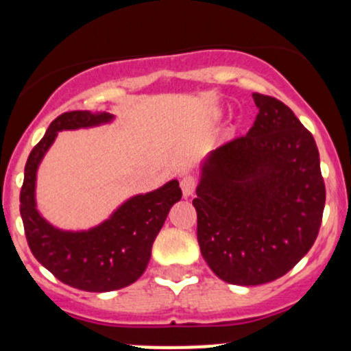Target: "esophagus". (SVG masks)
<instances>
[{"instance_id":"34e87169","label":"esophagus","mask_w":351,"mask_h":351,"mask_svg":"<svg viewBox=\"0 0 351 351\" xmlns=\"http://www.w3.org/2000/svg\"><path fill=\"white\" fill-rule=\"evenodd\" d=\"M196 187H197V179L194 176H184L182 179H180V189H182L184 197L193 196Z\"/></svg>"}]
</instances>
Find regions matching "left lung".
<instances>
[{"instance_id":"obj_1","label":"left lung","mask_w":351,"mask_h":351,"mask_svg":"<svg viewBox=\"0 0 351 351\" xmlns=\"http://www.w3.org/2000/svg\"><path fill=\"white\" fill-rule=\"evenodd\" d=\"M254 99L252 128L213 152L193 201L202 256L237 285L294 269L316 241L326 201L313 133L277 97Z\"/></svg>"}]
</instances>
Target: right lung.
<instances>
[{
    "label": "right lung",
    "instance_id": "right-lung-1",
    "mask_svg": "<svg viewBox=\"0 0 351 351\" xmlns=\"http://www.w3.org/2000/svg\"><path fill=\"white\" fill-rule=\"evenodd\" d=\"M110 113L69 111L50 123L43 138L28 155L20 193L25 237L35 258L60 282L88 292H108L133 284L147 269L152 245L169 211L182 197L179 182L132 197L97 228L67 233L50 226L35 209V176L42 157L60 130H75L110 121Z\"/></svg>",
    "mask_w": 351,
    "mask_h": 351
}]
</instances>
